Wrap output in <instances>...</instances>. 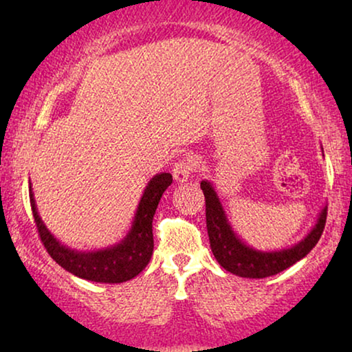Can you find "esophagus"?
I'll return each instance as SVG.
<instances>
[{"mask_svg": "<svg viewBox=\"0 0 352 352\" xmlns=\"http://www.w3.org/2000/svg\"><path fill=\"white\" fill-rule=\"evenodd\" d=\"M194 168L195 165L192 163V160H182V162H177L175 168H173V177H175L176 182H187L189 181V177L192 176V173H194Z\"/></svg>", "mask_w": 352, "mask_h": 352, "instance_id": "1", "label": "esophagus"}]
</instances>
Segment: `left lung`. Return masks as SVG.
I'll return each mask as SVG.
<instances>
[{
    "mask_svg": "<svg viewBox=\"0 0 352 352\" xmlns=\"http://www.w3.org/2000/svg\"><path fill=\"white\" fill-rule=\"evenodd\" d=\"M200 187L205 195L206 229H208L211 252L216 261L226 271L239 277L264 278L285 271L287 267L305 258L316 247L324 232L327 206L320 210L316 224L300 242L282 250H272V252L256 250L243 242V239H240V235L234 230L214 186L205 179L200 182Z\"/></svg>",
    "mask_w": 352,
    "mask_h": 352,
    "instance_id": "8db88e82",
    "label": "left lung"
}]
</instances>
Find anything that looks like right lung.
Wrapping results in <instances>:
<instances>
[{"instance_id": "add662e5", "label": "right lung", "mask_w": 352, "mask_h": 352, "mask_svg": "<svg viewBox=\"0 0 352 352\" xmlns=\"http://www.w3.org/2000/svg\"><path fill=\"white\" fill-rule=\"evenodd\" d=\"M173 176L170 173H158L147 182L141 200H139L136 213H134L131 228L120 242L100 250L72 248L62 243L50 229L38 213L35 195H33L32 182L28 181L30 190V205L35 218L38 234L45 243L47 253L54 261L74 276L85 280L99 283H122L131 280L141 274L151 261L153 252L152 221L163 192L171 186Z\"/></svg>"}]
</instances>
